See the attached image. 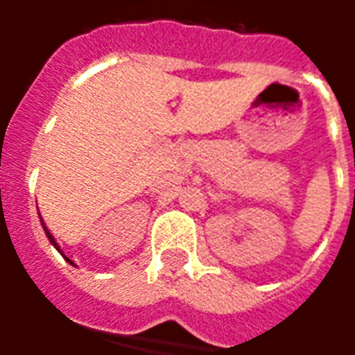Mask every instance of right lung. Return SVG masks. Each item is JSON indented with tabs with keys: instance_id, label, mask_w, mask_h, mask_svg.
<instances>
[{
	"instance_id": "right-lung-1",
	"label": "right lung",
	"mask_w": 355,
	"mask_h": 355,
	"mask_svg": "<svg viewBox=\"0 0 355 355\" xmlns=\"http://www.w3.org/2000/svg\"><path fill=\"white\" fill-rule=\"evenodd\" d=\"M42 224H43V223H42ZM43 228H45V234H47V238H49L51 243H53V245H55V247H57V249H58V243H57V241H55V238L51 236V232L47 230V226H45V224H43ZM58 251H60V249H58ZM62 257H64V254H62ZM64 259H66V257H64ZM66 261H68V262H70V264H72V261H70V259H66Z\"/></svg>"
}]
</instances>
